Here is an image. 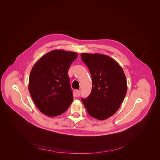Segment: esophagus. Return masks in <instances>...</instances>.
Instances as JSON below:
<instances>
[{
    "label": "esophagus",
    "mask_w": 160,
    "mask_h": 160,
    "mask_svg": "<svg viewBox=\"0 0 160 160\" xmlns=\"http://www.w3.org/2000/svg\"><path fill=\"white\" fill-rule=\"evenodd\" d=\"M80 93H81V92L78 91V90L74 91V95L76 97H78L80 95Z\"/></svg>",
    "instance_id": "34e87169"
}]
</instances>
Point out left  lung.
<instances>
[{
    "label": "left lung",
    "mask_w": 160,
    "mask_h": 160,
    "mask_svg": "<svg viewBox=\"0 0 160 160\" xmlns=\"http://www.w3.org/2000/svg\"><path fill=\"white\" fill-rule=\"evenodd\" d=\"M81 59L91 74L90 95L82 102L92 117L104 120L118 110L128 90L124 71L110 57L100 53H82Z\"/></svg>",
    "instance_id": "obj_1"
}]
</instances>
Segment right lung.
Here are the masks:
<instances>
[{"instance_id": "add662e5", "label": "right lung", "mask_w": 160, "mask_h": 160, "mask_svg": "<svg viewBox=\"0 0 160 160\" xmlns=\"http://www.w3.org/2000/svg\"><path fill=\"white\" fill-rule=\"evenodd\" d=\"M76 52L53 50L41 57L31 69L28 89L39 110L49 117L63 113L73 100L68 69Z\"/></svg>"}]
</instances>
